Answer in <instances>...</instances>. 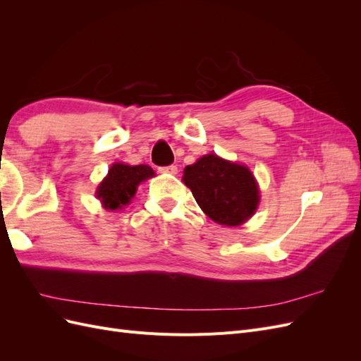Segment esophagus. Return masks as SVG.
<instances>
[{"instance_id": "esophagus-1", "label": "esophagus", "mask_w": 361, "mask_h": 361, "mask_svg": "<svg viewBox=\"0 0 361 361\" xmlns=\"http://www.w3.org/2000/svg\"><path fill=\"white\" fill-rule=\"evenodd\" d=\"M161 173H169V174H176L178 173V167L176 166H167V167H161L159 169Z\"/></svg>"}]
</instances>
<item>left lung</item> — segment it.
I'll return each mask as SVG.
<instances>
[{
	"label": "left lung",
	"instance_id": "1",
	"mask_svg": "<svg viewBox=\"0 0 361 361\" xmlns=\"http://www.w3.org/2000/svg\"><path fill=\"white\" fill-rule=\"evenodd\" d=\"M182 180L202 211L218 224L241 226L257 209V182L243 164L203 155L185 167Z\"/></svg>",
	"mask_w": 361,
	"mask_h": 361
}]
</instances>
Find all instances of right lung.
<instances>
[{
  "instance_id": "1",
  "label": "right lung",
  "mask_w": 361,
  "mask_h": 361,
  "mask_svg": "<svg viewBox=\"0 0 361 361\" xmlns=\"http://www.w3.org/2000/svg\"><path fill=\"white\" fill-rule=\"evenodd\" d=\"M154 176L155 171L146 164L128 166L123 162H116L97 187L96 197L102 202L106 211L122 209L135 195L138 185Z\"/></svg>"
}]
</instances>
